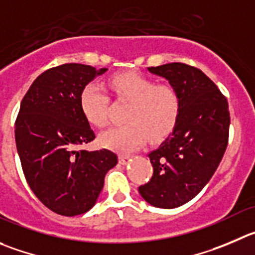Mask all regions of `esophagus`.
<instances>
[{
  "instance_id": "34e87169",
  "label": "esophagus",
  "mask_w": 255,
  "mask_h": 255,
  "mask_svg": "<svg viewBox=\"0 0 255 255\" xmlns=\"http://www.w3.org/2000/svg\"><path fill=\"white\" fill-rule=\"evenodd\" d=\"M129 161L130 157L128 156V155H120V156H119V162H120L121 165H126Z\"/></svg>"
}]
</instances>
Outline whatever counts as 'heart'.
Masks as SVG:
<instances>
[{
  "label": "heart",
  "mask_w": 255,
  "mask_h": 255,
  "mask_svg": "<svg viewBox=\"0 0 255 255\" xmlns=\"http://www.w3.org/2000/svg\"><path fill=\"white\" fill-rule=\"evenodd\" d=\"M115 96L129 101L124 125L114 126L100 136L109 149L129 154L141 147L147 139L154 141L168 136L178 123L181 98L170 84H156L139 72H120L109 77ZM110 99L98 82H89L80 94V108L91 125L105 128L109 124Z\"/></svg>",
  "instance_id": "heart-1"
}]
</instances>
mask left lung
Masks as SVG:
<instances>
[{"label":"left lung","instance_id":"obj_1","mask_svg":"<svg viewBox=\"0 0 255 255\" xmlns=\"http://www.w3.org/2000/svg\"><path fill=\"white\" fill-rule=\"evenodd\" d=\"M147 70L178 89L181 109L173 134L149 152L154 173L139 193L154 207L173 209L198 195L219 166L229 139V106L196 67L173 62Z\"/></svg>","mask_w":255,"mask_h":255}]
</instances>
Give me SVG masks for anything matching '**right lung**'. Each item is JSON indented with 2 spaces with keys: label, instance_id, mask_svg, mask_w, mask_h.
Returning <instances> with one entry per match:
<instances>
[{
  "label": "right lung",
  "instance_id": "right-lung-1",
  "mask_svg": "<svg viewBox=\"0 0 255 255\" xmlns=\"http://www.w3.org/2000/svg\"><path fill=\"white\" fill-rule=\"evenodd\" d=\"M106 70L82 64L46 70L23 96L14 121L17 152L31 190L64 217L91 209L106 173L118 164V155L108 149H80L95 139L80 108V94Z\"/></svg>",
  "mask_w": 255,
  "mask_h": 255
}]
</instances>
